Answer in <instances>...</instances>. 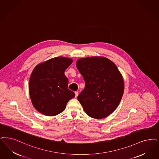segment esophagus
Returning <instances> with one entry per match:
<instances>
[{
	"label": "esophagus",
	"instance_id": "esophagus-1",
	"mask_svg": "<svg viewBox=\"0 0 159 159\" xmlns=\"http://www.w3.org/2000/svg\"><path fill=\"white\" fill-rule=\"evenodd\" d=\"M77 96H78V92H77V91H76V92H75V97L77 98Z\"/></svg>",
	"mask_w": 159,
	"mask_h": 159
}]
</instances>
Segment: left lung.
I'll use <instances>...</instances> for the list:
<instances>
[{"label":"left lung","mask_w":159,"mask_h":159,"mask_svg":"<svg viewBox=\"0 0 159 159\" xmlns=\"http://www.w3.org/2000/svg\"><path fill=\"white\" fill-rule=\"evenodd\" d=\"M76 67L85 82L84 88L77 96L85 112L96 119L108 116L118 106L124 90L117 67L101 57L79 59Z\"/></svg>","instance_id":"left-lung-1"}]
</instances>
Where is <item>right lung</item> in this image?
Instances as JSON below:
<instances>
[{"mask_svg": "<svg viewBox=\"0 0 159 159\" xmlns=\"http://www.w3.org/2000/svg\"><path fill=\"white\" fill-rule=\"evenodd\" d=\"M73 60L58 57L35 67L29 81L32 105L38 112L54 116L62 112L75 93L68 89L69 80L64 75Z\"/></svg>", "mask_w": 159, "mask_h": 159, "instance_id": "obj_1", "label": "right lung"}]
</instances>
